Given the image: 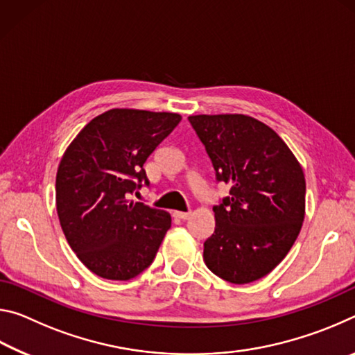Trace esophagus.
<instances>
[{
    "mask_svg": "<svg viewBox=\"0 0 355 355\" xmlns=\"http://www.w3.org/2000/svg\"><path fill=\"white\" fill-rule=\"evenodd\" d=\"M173 216H175V218H178V219H182V220H186V219L191 218V211H188V213H184V211H173Z\"/></svg>",
    "mask_w": 355,
    "mask_h": 355,
    "instance_id": "1",
    "label": "esophagus"
}]
</instances>
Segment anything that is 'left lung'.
<instances>
[{
    "mask_svg": "<svg viewBox=\"0 0 355 355\" xmlns=\"http://www.w3.org/2000/svg\"><path fill=\"white\" fill-rule=\"evenodd\" d=\"M216 180L230 196L213 207L214 233L203 243L211 272L244 285L269 274L293 248L305 216V177L272 128L244 114L189 116Z\"/></svg>",
    "mask_w": 355,
    "mask_h": 355,
    "instance_id": "left-lung-1",
    "label": "left lung"
}]
</instances>
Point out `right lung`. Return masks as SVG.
I'll list each match as a JSON object with an SVG mask.
<instances>
[{"label": "right lung", "instance_id": "add662e5", "mask_svg": "<svg viewBox=\"0 0 355 355\" xmlns=\"http://www.w3.org/2000/svg\"><path fill=\"white\" fill-rule=\"evenodd\" d=\"M180 120L175 112L116 107L92 119L62 155L59 222L71 250L98 277H136L171 228L169 213L128 200V194L148 183L144 163Z\"/></svg>", "mask_w": 355, "mask_h": 355}]
</instances>
